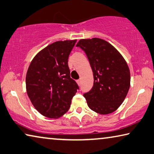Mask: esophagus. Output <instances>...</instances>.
Wrapping results in <instances>:
<instances>
[{
	"mask_svg": "<svg viewBox=\"0 0 154 154\" xmlns=\"http://www.w3.org/2000/svg\"><path fill=\"white\" fill-rule=\"evenodd\" d=\"M77 84L79 85V86H80V85H81V80H80V79L77 80Z\"/></svg>",
	"mask_w": 154,
	"mask_h": 154,
	"instance_id": "1",
	"label": "esophagus"
}]
</instances>
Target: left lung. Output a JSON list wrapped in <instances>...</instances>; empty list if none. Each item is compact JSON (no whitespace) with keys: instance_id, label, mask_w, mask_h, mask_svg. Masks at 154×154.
Listing matches in <instances>:
<instances>
[{"instance_id":"8db88e82","label":"left lung","mask_w":154,"mask_h":154,"mask_svg":"<svg viewBox=\"0 0 154 154\" xmlns=\"http://www.w3.org/2000/svg\"><path fill=\"white\" fill-rule=\"evenodd\" d=\"M76 46L85 51L93 72V87L84 94L88 106L100 114L112 113L125 100L130 87V71L126 61L103 39H81Z\"/></svg>"}]
</instances>
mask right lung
<instances>
[{
  "mask_svg": "<svg viewBox=\"0 0 154 154\" xmlns=\"http://www.w3.org/2000/svg\"><path fill=\"white\" fill-rule=\"evenodd\" d=\"M77 40L57 41L38 52L26 75L29 98L38 112L58 119L66 113L79 88L70 78L68 59Z\"/></svg>",
  "mask_w": 154,
  "mask_h": 154,
  "instance_id": "1",
  "label": "right lung"
}]
</instances>
